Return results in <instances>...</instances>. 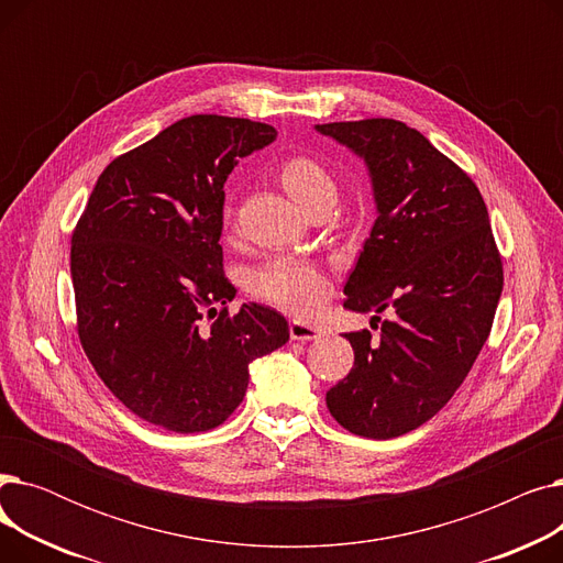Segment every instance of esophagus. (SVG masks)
I'll list each match as a JSON object with an SVG mask.
<instances>
[{
	"instance_id": "esophagus-1",
	"label": "esophagus",
	"mask_w": 563,
	"mask_h": 563,
	"mask_svg": "<svg viewBox=\"0 0 563 563\" xmlns=\"http://www.w3.org/2000/svg\"><path fill=\"white\" fill-rule=\"evenodd\" d=\"M289 335H291V340L308 342V340H317V338H321V329H319V327H314V323L294 319V321L289 323Z\"/></svg>"
}]
</instances>
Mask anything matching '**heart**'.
I'll return each instance as SVG.
<instances>
[{
	"instance_id": "b5f03b06",
	"label": "heart",
	"mask_w": 563,
	"mask_h": 563,
	"mask_svg": "<svg viewBox=\"0 0 563 563\" xmlns=\"http://www.w3.org/2000/svg\"><path fill=\"white\" fill-rule=\"evenodd\" d=\"M278 180L303 212L314 207H331L338 200L335 173L310 155H291L278 166ZM257 299L280 310L310 314L327 301L331 285L317 264L280 253L266 260L251 276Z\"/></svg>"
}]
</instances>
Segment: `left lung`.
<instances>
[{
	"mask_svg": "<svg viewBox=\"0 0 563 563\" xmlns=\"http://www.w3.org/2000/svg\"><path fill=\"white\" fill-rule=\"evenodd\" d=\"M365 159L376 221L344 308L376 312L369 331L346 333L351 372L327 393L346 431L388 440L445 406L488 340L505 285L486 202L424 134L393 118L317 125ZM388 307L394 319L380 322Z\"/></svg>",
	"mask_w": 563,
	"mask_h": 563,
	"instance_id": "left-lung-1",
	"label": "left lung"
}]
</instances>
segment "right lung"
Wrapping results in <instances>:
<instances>
[{
	"label": "right lung",
	"mask_w": 563,
	"mask_h": 563,
	"mask_svg": "<svg viewBox=\"0 0 563 563\" xmlns=\"http://www.w3.org/2000/svg\"><path fill=\"white\" fill-rule=\"evenodd\" d=\"M276 134L246 118H183L102 170L73 232L84 353L118 401L166 431L223 424L249 365L289 340L272 308L228 312L236 289L219 244L228 175Z\"/></svg>",
	"instance_id": "1"
}]
</instances>
